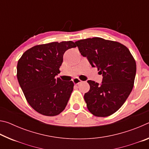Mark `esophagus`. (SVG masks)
<instances>
[{"mask_svg": "<svg viewBox=\"0 0 149 149\" xmlns=\"http://www.w3.org/2000/svg\"><path fill=\"white\" fill-rule=\"evenodd\" d=\"M73 82L74 83V84L78 85V84H79L80 83H81L82 81L80 80L79 78H74V79H73Z\"/></svg>", "mask_w": 149, "mask_h": 149, "instance_id": "34e87169", "label": "esophagus"}]
</instances>
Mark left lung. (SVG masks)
<instances>
[{"instance_id":"obj_1","label":"left lung","mask_w":149,"mask_h":149,"mask_svg":"<svg viewBox=\"0 0 149 149\" xmlns=\"http://www.w3.org/2000/svg\"><path fill=\"white\" fill-rule=\"evenodd\" d=\"M81 54L102 74L100 84L87 82L90 89L84 95L88 110L98 117H107L119 110L132 92L136 63L129 49L118 42L100 37L75 42Z\"/></svg>"}]
</instances>
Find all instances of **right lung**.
Masks as SVG:
<instances>
[{
	"instance_id": "add662e5",
	"label": "right lung",
	"mask_w": 149,
	"mask_h": 149,
	"mask_svg": "<svg viewBox=\"0 0 149 149\" xmlns=\"http://www.w3.org/2000/svg\"><path fill=\"white\" fill-rule=\"evenodd\" d=\"M73 41L39 45L26 50L18 60L17 77L29 105L42 115L54 116L65 109L74 89V82L56 75L67 50L76 47Z\"/></svg>"
}]
</instances>
